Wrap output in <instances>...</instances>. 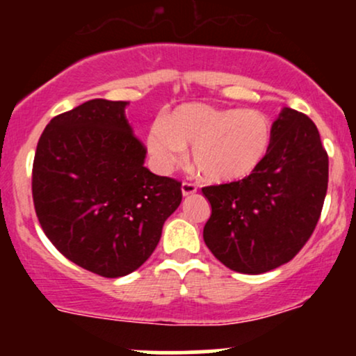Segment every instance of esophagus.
Returning a JSON list of instances; mask_svg holds the SVG:
<instances>
[{
	"label": "esophagus",
	"mask_w": 356,
	"mask_h": 356,
	"mask_svg": "<svg viewBox=\"0 0 356 356\" xmlns=\"http://www.w3.org/2000/svg\"><path fill=\"white\" fill-rule=\"evenodd\" d=\"M181 191H182V195H192V194H195V192H197V186H195V184H192V182H182Z\"/></svg>",
	"instance_id": "34e87169"
}]
</instances>
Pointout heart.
I'll list each match as a JSON object with an SVG mask.
<instances>
[{
    "mask_svg": "<svg viewBox=\"0 0 356 356\" xmlns=\"http://www.w3.org/2000/svg\"><path fill=\"white\" fill-rule=\"evenodd\" d=\"M271 140V122L259 110L186 104L149 127L145 147L161 174L170 172L186 155V147L192 145V161L204 177L234 182L256 172Z\"/></svg>",
    "mask_w": 356,
    "mask_h": 356,
    "instance_id": "obj_1",
    "label": "heart"
}]
</instances>
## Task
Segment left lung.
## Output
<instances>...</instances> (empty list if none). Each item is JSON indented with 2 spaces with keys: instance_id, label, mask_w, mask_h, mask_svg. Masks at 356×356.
<instances>
[{
  "instance_id": "8db88e82",
  "label": "left lung",
  "mask_w": 356,
  "mask_h": 356,
  "mask_svg": "<svg viewBox=\"0 0 356 356\" xmlns=\"http://www.w3.org/2000/svg\"><path fill=\"white\" fill-rule=\"evenodd\" d=\"M328 189V154L316 125L284 107L256 172L204 187L211 218L204 243L224 266L261 275L288 263L313 234Z\"/></svg>"
}]
</instances>
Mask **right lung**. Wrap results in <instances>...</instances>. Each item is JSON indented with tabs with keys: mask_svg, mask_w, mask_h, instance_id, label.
<instances>
[{
	"mask_svg": "<svg viewBox=\"0 0 356 356\" xmlns=\"http://www.w3.org/2000/svg\"><path fill=\"white\" fill-rule=\"evenodd\" d=\"M127 102L88 100L51 118L36 145L35 211L72 263L104 277L136 271L182 201L181 182L144 167Z\"/></svg>",
	"mask_w": 356,
	"mask_h": 356,
	"instance_id": "obj_1",
	"label": "right lung"
}]
</instances>
